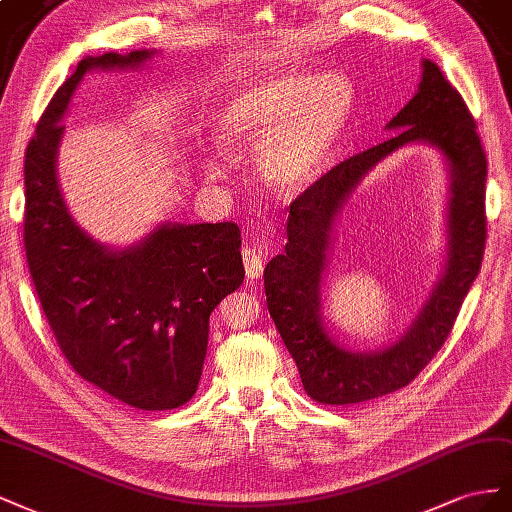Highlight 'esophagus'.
<instances>
[{
    "label": "esophagus",
    "instance_id": "34e87169",
    "mask_svg": "<svg viewBox=\"0 0 512 512\" xmlns=\"http://www.w3.org/2000/svg\"><path fill=\"white\" fill-rule=\"evenodd\" d=\"M242 261H244V270L248 279L251 281L259 279L261 272H264V255H261L259 248L246 244L242 248Z\"/></svg>",
    "mask_w": 512,
    "mask_h": 512
}]
</instances>
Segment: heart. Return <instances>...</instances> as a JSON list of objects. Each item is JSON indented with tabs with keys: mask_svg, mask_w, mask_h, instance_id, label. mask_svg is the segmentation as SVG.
<instances>
[{
	"mask_svg": "<svg viewBox=\"0 0 512 512\" xmlns=\"http://www.w3.org/2000/svg\"><path fill=\"white\" fill-rule=\"evenodd\" d=\"M354 113V87L343 75L287 70L238 87L214 113V141L229 154L257 145L261 182L281 197L311 188L337 152ZM210 180L227 171L214 156L203 158Z\"/></svg>",
	"mask_w": 512,
	"mask_h": 512,
	"instance_id": "1",
	"label": "heart"
}]
</instances>
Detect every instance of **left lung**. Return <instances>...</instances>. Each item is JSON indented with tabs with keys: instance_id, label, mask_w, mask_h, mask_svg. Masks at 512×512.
<instances>
[{
	"instance_id": "1",
	"label": "left lung",
	"mask_w": 512,
	"mask_h": 512,
	"mask_svg": "<svg viewBox=\"0 0 512 512\" xmlns=\"http://www.w3.org/2000/svg\"><path fill=\"white\" fill-rule=\"evenodd\" d=\"M384 143L343 160L289 206L285 253L264 270L270 317L296 360L302 386L317 403L349 405L407 386L440 352L483 264L487 156L461 94L437 64L422 62L416 96L394 115ZM425 140L449 163V264L413 328L386 350L352 355L333 343L318 315L320 274L329 233L342 203L379 159L407 142Z\"/></svg>"
}]
</instances>
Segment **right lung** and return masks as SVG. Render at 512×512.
I'll return each mask as SVG.
<instances>
[{
  "label": "right lung",
  "mask_w": 512,
  "mask_h": 512,
  "mask_svg": "<svg viewBox=\"0 0 512 512\" xmlns=\"http://www.w3.org/2000/svg\"><path fill=\"white\" fill-rule=\"evenodd\" d=\"M152 55H87L53 94L25 150L23 242L42 313L70 367L113 399L160 412L197 392L210 313L244 281L240 229L167 223L109 251L72 221L55 171L60 120L85 72L135 68Z\"/></svg>",
  "instance_id": "obj_1"
}]
</instances>
